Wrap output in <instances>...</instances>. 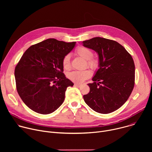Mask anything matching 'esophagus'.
Here are the masks:
<instances>
[{"label":"esophagus","mask_w":152,"mask_h":152,"mask_svg":"<svg viewBox=\"0 0 152 152\" xmlns=\"http://www.w3.org/2000/svg\"><path fill=\"white\" fill-rule=\"evenodd\" d=\"M74 86H76V87H80V86H82V85L81 84H79V83H75Z\"/></svg>","instance_id":"34e87169"}]
</instances>
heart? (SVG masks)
I'll use <instances>...</instances> for the list:
<instances>
[{
    "label": "heart",
    "mask_w": 152,
    "mask_h": 152,
    "mask_svg": "<svg viewBox=\"0 0 152 152\" xmlns=\"http://www.w3.org/2000/svg\"><path fill=\"white\" fill-rule=\"evenodd\" d=\"M78 56L86 60L88 66L93 70H97L99 67V61L97 58H93V52L85 47H79L75 51ZM63 67L66 70L70 69V56L67 55L65 56L62 60ZM91 75V72L88 69L83 70L73 71L69 74V79L76 83H82L85 80L88 79Z\"/></svg>",
    "instance_id": "obj_1"
}]
</instances>
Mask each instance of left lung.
<instances>
[{"instance_id":"1","label":"left lung","mask_w":152,"mask_h":152,"mask_svg":"<svg viewBox=\"0 0 152 152\" xmlns=\"http://www.w3.org/2000/svg\"><path fill=\"white\" fill-rule=\"evenodd\" d=\"M99 56V67L88 83L90 91L85 102L94 111L109 114L120 108L131 95L135 84V64L127 51L115 41L94 37L82 42Z\"/></svg>"}]
</instances>
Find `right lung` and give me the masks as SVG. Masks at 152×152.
I'll return each mask as SVG.
<instances>
[{
  "label": "right lung",
  "instance_id": "right-lung-1",
  "mask_svg": "<svg viewBox=\"0 0 152 152\" xmlns=\"http://www.w3.org/2000/svg\"><path fill=\"white\" fill-rule=\"evenodd\" d=\"M76 45L49 38L29 48L15 69L20 98L32 111L53 113L62 104L68 86L74 83L62 73V60Z\"/></svg>",
  "mask_w": 152,
  "mask_h": 152
}]
</instances>
